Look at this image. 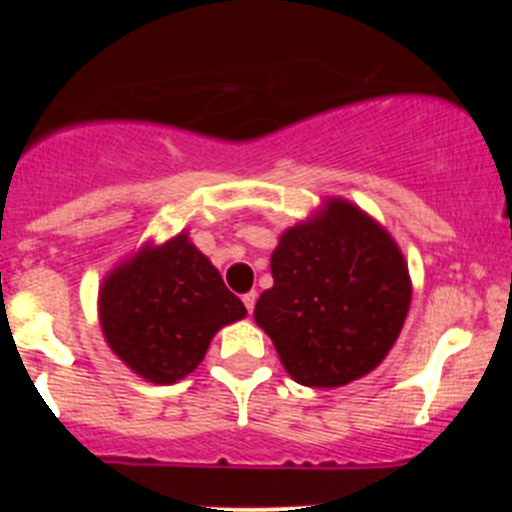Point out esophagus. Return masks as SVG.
Wrapping results in <instances>:
<instances>
[{
	"mask_svg": "<svg viewBox=\"0 0 512 512\" xmlns=\"http://www.w3.org/2000/svg\"><path fill=\"white\" fill-rule=\"evenodd\" d=\"M243 305H246V310L248 312H253V305H256V292H246V295H243Z\"/></svg>",
	"mask_w": 512,
	"mask_h": 512,
	"instance_id": "esophagus-1",
	"label": "esophagus"
}]
</instances>
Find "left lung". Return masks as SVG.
<instances>
[{
    "label": "left lung",
    "mask_w": 512,
    "mask_h": 512,
    "mask_svg": "<svg viewBox=\"0 0 512 512\" xmlns=\"http://www.w3.org/2000/svg\"><path fill=\"white\" fill-rule=\"evenodd\" d=\"M274 287L253 320L297 384L343 387L390 354L413 300L408 261L369 212L328 197L284 230L271 253Z\"/></svg>",
    "instance_id": "left-lung-1"
}]
</instances>
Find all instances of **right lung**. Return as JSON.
Returning <instances> with one entry per match:
<instances>
[{"mask_svg": "<svg viewBox=\"0 0 512 512\" xmlns=\"http://www.w3.org/2000/svg\"><path fill=\"white\" fill-rule=\"evenodd\" d=\"M112 354L153 384H174L205 359L215 333L246 318L220 271L182 230L148 241L107 271L97 297Z\"/></svg>", "mask_w": 512, "mask_h": 512, "instance_id": "add662e5", "label": "right lung"}]
</instances>
